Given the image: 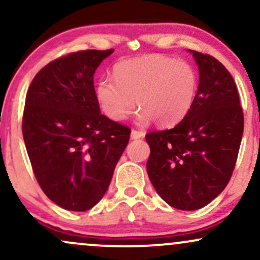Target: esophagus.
Masks as SVG:
<instances>
[{"label": "esophagus", "instance_id": "obj_1", "mask_svg": "<svg viewBox=\"0 0 260 260\" xmlns=\"http://www.w3.org/2000/svg\"><path fill=\"white\" fill-rule=\"evenodd\" d=\"M144 132H142V131H138V129H132V132H131V138L132 139H139V138H143L144 137Z\"/></svg>", "mask_w": 260, "mask_h": 260}]
</instances>
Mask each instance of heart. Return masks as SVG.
Returning <instances> with one entry per match:
<instances>
[{
    "label": "heart",
    "instance_id": "heart-1",
    "mask_svg": "<svg viewBox=\"0 0 260 260\" xmlns=\"http://www.w3.org/2000/svg\"><path fill=\"white\" fill-rule=\"evenodd\" d=\"M113 77L98 84L103 111L111 120L122 121L138 105L139 120H154L159 126L175 124L187 115L199 82L192 63L156 53L118 62Z\"/></svg>",
    "mask_w": 260,
    "mask_h": 260
}]
</instances>
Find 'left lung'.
<instances>
[{
	"mask_svg": "<svg viewBox=\"0 0 260 260\" xmlns=\"http://www.w3.org/2000/svg\"><path fill=\"white\" fill-rule=\"evenodd\" d=\"M190 52L199 68L194 103L174 128L145 136L151 184L180 210L205 207L225 189L244 127L237 86L225 66L208 53Z\"/></svg>",
	"mask_w": 260,
	"mask_h": 260,
	"instance_id": "8db88e82",
	"label": "left lung"
}]
</instances>
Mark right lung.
I'll return each mask as SVG.
<instances>
[{
    "label": "right lung",
    "instance_id": "right-lung-1",
    "mask_svg": "<svg viewBox=\"0 0 260 260\" xmlns=\"http://www.w3.org/2000/svg\"><path fill=\"white\" fill-rule=\"evenodd\" d=\"M110 50H82L41 68L26 91L22 131L32 172L47 198L72 211L103 198L131 128L100 113L94 73Z\"/></svg>",
    "mask_w": 260,
    "mask_h": 260
}]
</instances>
